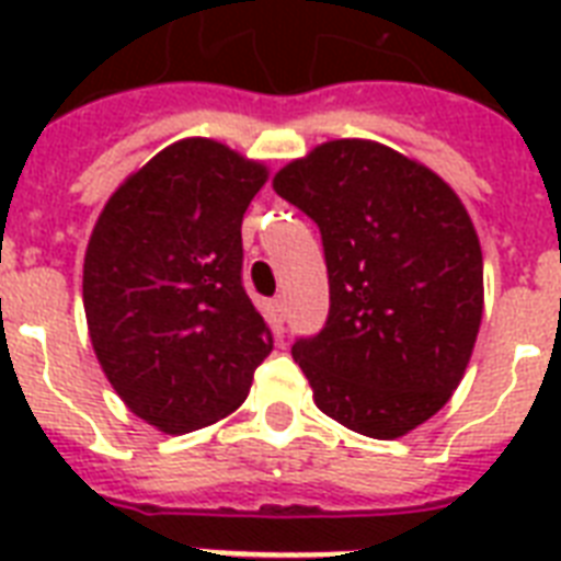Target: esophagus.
<instances>
[{"mask_svg":"<svg viewBox=\"0 0 561 561\" xmlns=\"http://www.w3.org/2000/svg\"><path fill=\"white\" fill-rule=\"evenodd\" d=\"M271 308H273V317H276V323H282V320H285V299L276 297L271 302Z\"/></svg>","mask_w":561,"mask_h":561,"instance_id":"1","label":"esophagus"}]
</instances>
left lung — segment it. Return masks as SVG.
<instances>
[{
	"mask_svg": "<svg viewBox=\"0 0 561 561\" xmlns=\"http://www.w3.org/2000/svg\"><path fill=\"white\" fill-rule=\"evenodd\" d=\"M323 236L332 308L294 343L314 404L399 439L451 399L483 317V253L439 174L373 139H332L273 178Z\"/></svg>",
	"mask_w": 561,
	"mask_h": 561,
	"instance_id": "1",
	"label": "left lung"
}]
</instances>
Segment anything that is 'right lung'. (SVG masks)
<instances>
[{"label": "right lung", "instance_id": "add662e5", "mask_svg": "<svg viewBox=\"0 0 561 561\" xmlns=\"http://www.w3.org/2000/svg\"><path fill=\"white\" fill-rule=\"evenodd\" d=\"M267 165L215 139H180L110 194L87 255L83 311L101 369L162 434L241 408L273 350L241 285V220Z\"/></svg>", "mask_w": 561, "mask_h": 561}]
</instances>
